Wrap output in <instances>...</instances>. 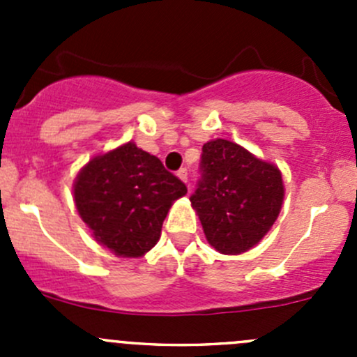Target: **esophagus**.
<instances>
[{"mask_svg":"<svg viewBox=\"0 0 357 357\" xmlns=\"http://www.w3.org/2000/svg\"><path fill=\"white\" fill-rule=\"evenodd\" d=\"M178 178L181 179L183 183H186V181H188V171H186V169H179V171H178Z\"/></svg>","mask_w":357,"mask_h":357,"instance_id":"1","label":"esophagus"}]
</instances>
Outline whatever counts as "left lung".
<instances>
[{"label":"left lung","mask_w":357,"mask_h":357,"mask_svg":"<svg viewBox=\"0 0 357 357\" xmlns=\"http://www.w3.org/2000/svg\"><path fill=\"white\" fill-rule=\"evenodd\" d=\"M285 199L278 165L255 157L225 138L202 149V179L190 197L208 245L238 255L257 245L282 211Z\"/></svg>","instance_id":"left-lung-1"}]
</instances>
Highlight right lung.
I'll list each match as a JSON object with an SVG mask.
<instances>
[{
    "label": "right lung",
    "mask_w": 357,
    "mask_h": 357,
    "mask_svg": "<svg viewBox=\"0 0 357 357\" xmlns=\"http://www.w3.org/2000/svg\"><path fill=\"white\" fill-rule=\"evenodd\" d=\"M72 193L100 245L117 257H142L157 245L162 222L186 186L155 155L128 142L89 158Z\"/></svg>",
    "instance_id": "1"
}]
</instances>
